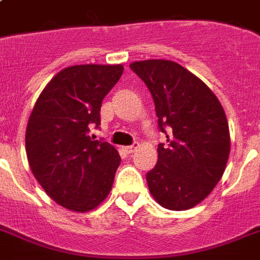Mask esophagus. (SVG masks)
<instances>
[{
	"mask_svg": "<svg viewBox=\"0 0 260 260\" xmlns=\"http://www.w3.org/2000/svg\"><path fill=\"white\" fill-rule=\"evenodd\" d=\"M138 147H139V143H134L132 146H126V147H124V150H125L128 154H131V152H134Z\"/></svg>",
	"mask_w": 260,
	"mask_h": 260,
	"instance_id": "34e87169",
	"label": "esophagus"
}]
</instances>
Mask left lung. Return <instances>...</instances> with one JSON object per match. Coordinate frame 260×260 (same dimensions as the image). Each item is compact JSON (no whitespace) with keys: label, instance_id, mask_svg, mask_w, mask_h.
Returning a JSON list of instances; mask_svg holds the SVG:
<instances>
[{"label":"left lung","instance_id":"8db88e82","mask_svg":"<svg viewBox=\"0 0 260 260\" xmlns=\"http://www.w3.org/2000/svg\"><path fill=\"white\" fill-rule=\"evenodd\" d=\"M129 67L151 92L158 126L169 143L158 146V162L146 176L148 189L165 209H192L210 195L226 168L231 135L222 105L174 61L144 59Z\"/></svg>","mask_w":260,"mask_h":260}]
</instances>
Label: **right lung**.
Returning a JSON list of instances; mask_svg holds the SVG:
<instances>
[{
  "instance_id": "right-lung-1",
  "label": "right lung",
  "mask_w": 260,
  "mask_h": 260,
  "mask_svg": "<svg viewBox=\"0 0 260 260\" xmlns=\"http://www.w3.org/2000/svg\"><path fill=\"white\" fill-rule=\"evenodd\" d=\"M124 72L121 64L73 65L47 83L29 114L25 151L29 169L57 205L86 213L112 189L121 158L108 142L90 138L101 105Z\"/></svg>"
}]
</instances>
